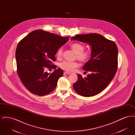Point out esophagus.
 Wrapping results in <instances>:
<instances>
[{
    "instance_id": "obj_1",
    "label": "esophagus",
    "mask_w": 135,
    "mask_h": 135,
    "mask_svg": "<svg viewBox=\"0 0 135 135\" xmlns=\"http://www.w3.org/2000/svg\"><path fill=\"white\" fill-rule=\"evenodd\" d=\"M70 73L69 72H64V75H66V74H69Z\"/></svg>"
}]
</instances>
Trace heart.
Wrapping results in <instances>:
<instances>
[{
    "instance_id": "heart-1",
    "label": "heart",
    "mask_w": 135,
    "mask_h": 135,
    "mask_svg": "<svg viewBox=\"0 0 135 135\" xmlns=\"http://www.w3.org/2000/svg\"><path fill=\"white\" fill-rule=\"evenodd\" d=\"M71 49L75 54V59H77L80 62L85 63L88 62L91 57V52L89 50L84 51V47L82 44L75 42L71 45ZM63 50L62 47H60L57 52V57L61 59L63 56ZM79 66L77 62H70L64 61L60 64V67L63 70L68 72H71L74 70L76 68Z\"/></svg>"
}]
</instances>
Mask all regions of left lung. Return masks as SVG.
I'll list each match as a JSON object with an SVG mask.
<instances>
[{
	"label": "left lung",
	"instance_id": "left-lung-1",
	"mask_svg": "<svg viewBox=\"0 0 135 135\" xmlns=\"http://www.w3.org/2000/svg\"><path fill=\"white\" fill-rule=\"evenodd\" d=\"M71 40L88 43L91 46V58L83 66L85 72H90L83 78L77 74V81L73 84L79 95L91 97L107 88L115 75L118 67V49L115 43L100 34H79Z\"/></svg>",
	"mask_w": 135,
	"mask_h": 135
}]
</instances>
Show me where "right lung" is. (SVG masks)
Returning a JSON list of instances; mask_svg holds the SVG:
<instances>
[{
    "mask_svg": "<svg viewBox=\"0 0 135 135\" xmlns=\"http://www.w3.org/2000/svg\"><path fill=\"white\" fill-rule=\"evenodd\" d=\"M57 34L36 30L22 39L16 51L17 73L26 89L33 94L43 96L56 88L58 79L63 75L60 68L52 73L45 72V67L56 69L58 49L68 40Z\"/></svg>",
    "mask_w": 135,
    "mask_h": 135,
    "instance_id": "obj_1",
    "label": "right lung"
}]
</instances>
